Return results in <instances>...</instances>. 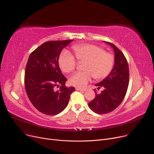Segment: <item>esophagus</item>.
<instances>
[{
  "instance_id": "obj_1",
  "label": "esophagus",
  "mask_w": 154,
  "mask_h": 154,
  "mask_svg": "<svg viewBox=\"0 0 154 154\" xmlns=\"http://www.w3.org/2000/svg\"><path fill=\"white\" fill-rule=\"evenodd\" d=\"M75 90L76 91H86L85 88H79V87H76Z\"/></svg>"
}]
</instances>
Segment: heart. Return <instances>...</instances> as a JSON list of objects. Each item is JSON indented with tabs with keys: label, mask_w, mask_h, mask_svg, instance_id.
Listing matches in <instances>:
<instances>
[{
	"label": "heart",
	"mask_w": 154,
	"mask_h": 154,
	"mask_svg": "<svg viewBox=\"0 0 154 154\" xmlns=\"http://www.w3.org/2000/svg\"><path fill=\"white\" fill-rule=\"evenodd\" d=\"M76 58L79 61L85 62L84 72H77L69 78L70 85L82 88L90 81L92 77L100 80L110 74L114 64V57L104 51L103 48L93 44H81L73 47ZM61 70L69 73L74 70L77 62L74 56L69 51L64 50L59 59Z\"/></svg>",
	"instance_id": "heart-1"
}]
</instances>
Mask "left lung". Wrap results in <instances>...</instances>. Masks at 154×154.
Listing matches in <instances>:
<instances>
[{"instance_id":"8db88e82","label":"left lung","mask_w":154,"mask_h":154,"mask_svg":"<svg viewBox=\"0 0 154 154\" xmlns=\"http://www.w3.org/2000/svg\"><path fill=\"white\" fill-rule=\"evenodd\" d=\"M114 48L115 63L110 74L99 84H95L100 94L95 92V97L88 103V107L99 114L109 113L115 110L124 100L128 86L129 69L128 62L124 54L110 42H106Z\"/></svg>"}]
</instances>
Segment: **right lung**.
<instances>
[{
    "label": "right lung",
    "mask_w": 154,
    "mask_h": 154,
    "mask_svg": "<svg viewBox=\"0 0 154 154\" xmlns=\"http://www.w3.org/2000/svg\"><path fill=\"white\" fill-rule=\"evenodd\" d=\"M71 42L72 40L46 42L29 57L24 78L26 91L32 105L45 115L54 116L63 110L75 91L74 87L65 85L67 79L59 66L61 51ZM59 86L60 90L55 91Z\"/></svg>",
    "instance_id": "right-lung-1"
}]
</instances>
